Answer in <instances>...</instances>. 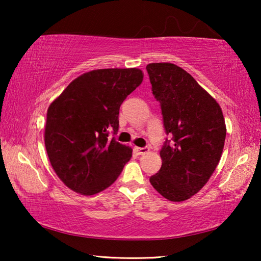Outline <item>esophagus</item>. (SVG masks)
I'll use <instances>...</instances> for the list:
<instances>
[{
  "label": "esophagus",
  "mask_w": 261,
  "mask_h": 261,
  "mask_svg": "<svg viewBox=\"0 0 261 261\" xmlns=\"http://www.w3.org/2000/svg\"><path fill=\"white\" fill-rule=\"evenodd\" d=\"M135 152L138 155H143V154H146L148 152V147H135Z\"/></svg>",
  "instance_id": "esophagus-1"
}]
</instances>
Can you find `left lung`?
I'll use <instances>...</instances> for the list:
<instances>
[{
  "mask_svg": "<svg viewBox=\"0 0 261 261\" xmlns=\"http://www.w3.org/2000/svg\"><path fill=\"white\" fill-rule=\"evenodd\" d=\"M146 70L166 135L171 137L160 151V170L149 182L167 199L187 200L207 183L221 159L227 132L222 110L177 65L151 63Z\"/></svg>",
  "mask_w": 261,
  "mask_h": 261,
  "instance_id": "8db88e82",
  "label": "left lung"
}]
</instances>
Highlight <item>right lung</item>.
<instances>
[{"mask_svg":"<svg viewBox=\"0 0 261 261\" xmlns=\"http://www.w3.org/2000/svg\"><path fill=\"white\" fill-rule=\"evenodd\" d=\"M143 82L139 69H100L74 79L47 112L45 145L56 175L68 188L92 196L110 187L132 148L109 138L120 107Z\"/></svg>","mask_w":261,"mask_h":261,"instance_id":"1","label":"right lung"}]
</instances>
